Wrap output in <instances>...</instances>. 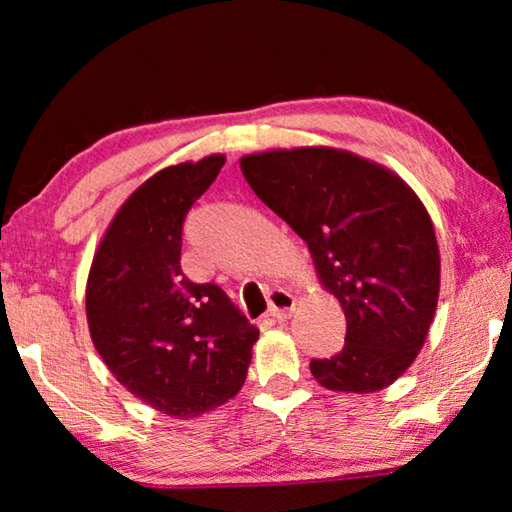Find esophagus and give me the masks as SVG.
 <instances>
[{"instance_id":"34e87169","label":"esophagus","mask_w":512,"mask_h":512,"mask_svg":"<svg viewBox=\"0 0 512 512\" xmlns=\"http://www.w3.org/2000/svg\"><path fill=\"white\" fill-rule=\"evenodd\" d=\"M268 302H271L268 316L277 320V323L287 320L293 314V309H296V300H293L289 291H282V289H273L271 293H268Z\"/></svg>"}]
</instances>
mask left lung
<instances>
[{"label":"left lung","instance_id":"1","mask_svg":"<svg viewBox=\"0 0 512 512\" xmlns=\"http://www.w3.org/2000/svg\"><path fill=\"white\" fill-rule=\"evenodd\" d=\"M241 173L305 241L343 307V350L311 359V375L329 391L393 384L418 357L438 305V241L420 198L379 164L325 146L246 155Z\"/></svg>","mask_w":512,"mask_h":512}]
</instances>
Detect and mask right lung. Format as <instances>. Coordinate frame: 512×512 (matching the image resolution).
<instances>
[{
    "label": "right lung",
    "mask_w": 512,
    "mask_h": 512,
    "mask_svg": "<svg viewBox=\"0 0 512 512\" xmlns=\"http://www.w3.org/2000/svg\"><path fill=\"white\" fill-rule=\"evenodd\" d=\"M223 162L176 164L135 189L94 255L85 293L94 348L112 375L183 420L239 393L259 336L221 287L180 268L185 216Z\"/></svg>",
    "instance_id": "right-lung-1"
}]
</instances>
